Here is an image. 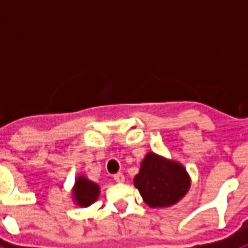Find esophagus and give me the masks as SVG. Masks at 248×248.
I'll return each mask as SVG.
<instances>
[{"instance_id": "34e87169", "label": "esophagus", "mask_w": 248, "mask_h": 248, "mask_svg": "<svg viewBox=\"0 0 248 248\" xmlns=\"http://www.w3.org/2000/svg\"><path fill=\"white\" fill-rule=\"evenodd\" d=\"M114 181H115V182H118V183L124 182V174H122V172H117V174H114Z\"/></svg>"}]
</instances>
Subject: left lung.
<instances>
[{"label":"left lung","instance_id":"8db88e82","mask_svg":"<svg viewBox=\"0 0 248 248\" xmlns=\"http://www.w3.org/2000/svg\"><path fill=\"white\" fill-rule=\"evenodd\" d=\"M134 185L149 206L165 207L177 203L190 187V178L179 163L149 153L140 165Z\"/></svg>","mask_w":248,"mask_h":248}]
</instances>
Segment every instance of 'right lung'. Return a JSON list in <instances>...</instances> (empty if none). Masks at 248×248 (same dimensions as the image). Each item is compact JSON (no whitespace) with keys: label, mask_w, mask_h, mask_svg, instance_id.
Returning a JSON list of instances; mask_svg holds the SVG:
<instances>
[{"label":"right lung","mask_w":248,"mask_h":248,"mask_svg":"<svg viewBox=\"0 0 248 248\" xmlns=\"http://www.w3.org/2000/svg\"><path fill=\"white\" fill-rule=\"evenodd\" d=\"M99 194V187L95 183L90 182L89 179L79 177L77 179L76 186H74V197L77 203L79 206H89L93 202H95Z\"/></svg>","instance_id":"obj_1"}]
</instances>
